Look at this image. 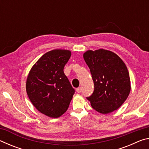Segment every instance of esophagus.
I'll list each match as a JSON object with an SVG mask.
<instances>
[{
  "label": "esophagus",
  "instance_id": "esophagus-1",
  "mask_svg": "<svg viewBox=\"0 0 149 149\" xmlns=\"http://www.w3.org/2000/svg\"><path fill=\"white\" fill-rule=\"evenodd\" d=\"M81 90H82L81 87H78L76 89V91H77V93H81Z\"/></svg>",
  "mask_w": 149,
  "mask_h": 149
}]
</instances>
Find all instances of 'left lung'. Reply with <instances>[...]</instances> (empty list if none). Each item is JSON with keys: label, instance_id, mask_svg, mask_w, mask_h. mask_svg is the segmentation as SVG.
Instances as JSON below:
<instances>
[{"label": "left lung", "instance_id": "left-lung-1", "mask_svg": "<svg viewBox=\"0 0 149 149\" xmlns=\"http://www.w3.org/2000/svg\"><path fill=\"white\" fill-rule=\"evenodd\" d=\"M84 58L89 68L94 91L87 99L101 114L117 110L131 90L130 77L125 63L116 54L104 49L87 50Z\"/></svg>", "mask_w": 149, "mask_h": 149}]
</instances>
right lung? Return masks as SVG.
I'll use <instances>...</instances> for the list:
<instances>
[{
    "label": "right lung",
    "instance_id": "right-lung-1",
    "mask_svg": "<svg viewBox=\"0 0 149 149\" xmlns=\"http://www.w3.org/2000/svg\"><path fill=\"white\" fill-rule=\"evenodd\" d=\"M71 56L68 50L55 49L40 58L26 81V91L33 105L40 112L56 118L66 112L75 90L64 72Z\"/></svg>",
    "mask_w": 149,
    "mask_h": 149
}]
</instances>
